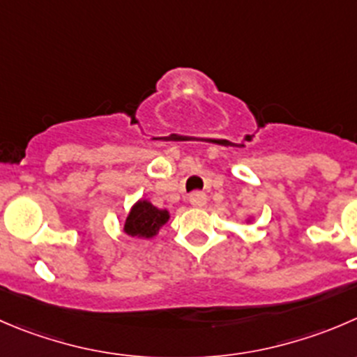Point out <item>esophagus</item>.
<instances>
[{"mask_svg":"<svg viewBox=\"0 0 357 357\" xmlns=\"http://www.w3.org/2000/svg\"><path fill=\"white\" fill-rule=\"evenodd\" d=\"M188 200L193 207H202V206H206L207 197H206V193H202V192H193V193H190Z\"/></svg>","mask_w":357,"mask_h":357,"instance_id":"1","label":"esophagus"}]
</instances>
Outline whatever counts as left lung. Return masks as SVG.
<instances>
[{"label": "left lung", "mask_w": 357, "mask_h": 357, "mask_svg": "<svg viewBox=\"0 0 357 357\" xmlns=\"http://www.w3.org/2000/svg\"><path fill=\"white\" fill-rule=\"evenodd\" d=\"M245 221H248V223H251V221H252V216H249L248 220H245Z\"/></svg>", "instance_id": "1"}]
</instances>
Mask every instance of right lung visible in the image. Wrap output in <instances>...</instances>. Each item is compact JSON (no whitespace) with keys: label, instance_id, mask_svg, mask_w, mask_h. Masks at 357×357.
<instances>
[{"label":"right lung","instance_id":"obj_1","mask_svg":"<svg viewBox=\"0 0 357 357\" xmlns=\"http://www.w3.org/2000/svg\"><path fill=\"white\" fill-rule=\"evenodd\" d=\"M169 218H171V213L167 209L153 206L150 200H137L127 213L123 234L136 238H151L158 235Z\"/></svg>","mask_w":357,"mask_h":357}]
</instances>
